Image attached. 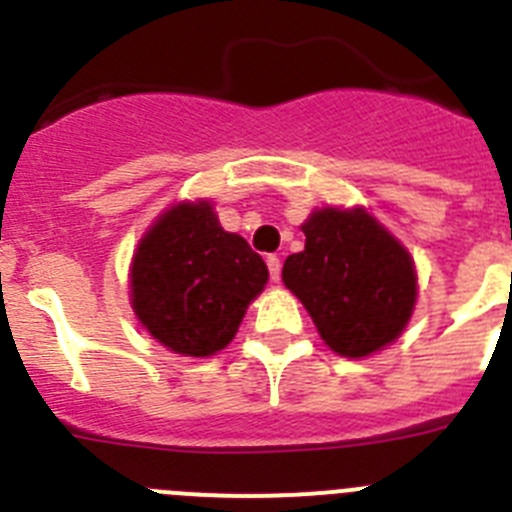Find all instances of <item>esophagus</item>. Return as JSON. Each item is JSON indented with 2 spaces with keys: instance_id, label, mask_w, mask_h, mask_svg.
Listing matches in <instances>:
<instances>
[{
  "instance_id": "esophagus-1",
  "label": "esophagus",
  "mask_w": 512,
  "mask_h": 512,
  "mask_svg": "<svg viewBox=\"0 0 512 512\" xmlns=\"http://www.w3.org/2000/svg\"><path fill=\"white\" fill-rule=\"evenodd\" d=\"M266 266H269V277L271 282H279L282 279V261H279V256H266Z\"/></svg>"
}]
</instances>
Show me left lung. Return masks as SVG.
I'll list each match as a JSON object with an SVG mask.
<instances>
[{
    "label": "left lung",
    "instance_id": "8db88e82",
    "mask_svg": "<svg viewBox=\"0 0 512 512\" xmlns=\"http://www.w3.org/2000/svg\"><path fill=\"white\" fill-rule=\"evenodd\" d=\"M305 251L284 261L282 279L336 354L369 356L395 341L413 315L410 253L364 210H320L302 225Z\"/></svg>",
    "mask_w": 512,
    "mask_h": 512
}]
</instances>
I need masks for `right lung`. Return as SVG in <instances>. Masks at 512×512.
Wrapping results in <instances>:
<instances>
[{"mask_svg": "<svg viewBox=\"0 0 512 512\" xmlns=\"http://www.w3.org/2000/svg\"><path fill=\"white\" fill-rule=\"evenodd\" d=\"M266 279L264 259L220 228L210 202H184L140 241L130 269L133 310L176 354L210 356L233 341Z\"/></svg>", "mask_w": 512, "mask_h": 512, "instance_id": "right-lung-1", "label": "right lung"}]
</instances>
